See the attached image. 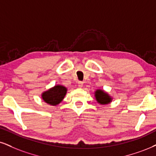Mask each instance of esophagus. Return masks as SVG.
Here are the masks:
<instances>
[{"instance_id": "1", "label": "esophagus", "mask_w": 156, "mask_h": 156, "mask_svg": "<svg viewBox=\"0 0 156 156\" xmlns=\"http://www.w3.org/2000/svg\"><path fill=\"white\" fill-rule=\"evenodd\" d=\"M78 87H83V82H78Z\"/></svg>"}]
</instances>
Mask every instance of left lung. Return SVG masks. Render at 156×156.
I'll list each match as a JSON object with an SVG mask.
<instances>
[{"label":"left lung","mask_w":156,"mask_h":156,"mask_svg":"<svg viewBox=\"0 0 156 156\" xmlns=\"http://www.w3.org/2000/svg\"><path fill=\"white\" fill-rule=\"evenodd\" d=\"M95 100L98 103L101 105H107L111 103L113 101V98L108 93L103 90L97 89L94 93Z\"/></svg>","instance_id":"8db88e82"}]
</instances>
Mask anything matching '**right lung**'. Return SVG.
<instances>
[{
  "mask_svg": "<svg viewBox=\"0 0 156 156\" xmlns=\"http://www.w3.org/2000/svg\"><path fill=\"white\" fill-rule=\"evenodd\" d=\"M67 93V88L61 84H56L41 94V98L48 104L55 106L63 101Z\"/></svg>",
  "mask_w": 156,
  "mask_h": 156,
  "instance_id": "1",
  "label": "right lung"
}]
</instances>
